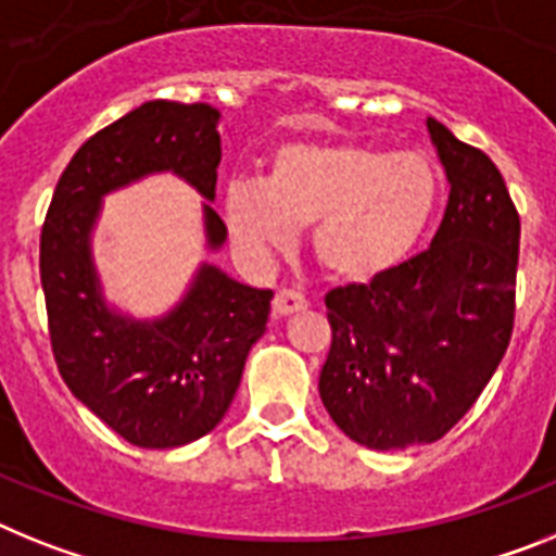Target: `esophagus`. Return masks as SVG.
I'll list each match as a JSON object with an SVG mask.
<instances>
[{"instance_id":"1","label":"esophagus","mask_w":556,"mask_h":556,"mask_svg":"<svg viewBox=\"0 0 556 556\" xmlns=\"http://www.w3.org/2000/svg\"><path fill=\"white\" fill-rule=\"evenodd\" d=\"M306 309V298L295 289H278L273 298V317H289Z\"/></svg>"}]
</instances>
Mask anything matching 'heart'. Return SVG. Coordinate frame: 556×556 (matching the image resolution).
<instances>
[{
  "mask_svg": "<svg viewBox=\"0 0 556 556\" xmlns=\"http://www.w3.org/2000/svg\"><path fill=\"white\" fill-rule=\"evenodd\" d=\"M439 205V177L421 154L363 142H289L264 179H236L225 222L236 244L264 255L287 250L312 225V253L337 283H368L396 269Z\"/></svg>",
  "mask_w": 556,
  "mask_h": 556,
  "instance_id": "heart-1",
  "label": "heart"
}]
</instances>
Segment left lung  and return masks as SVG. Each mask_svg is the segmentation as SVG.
Wrapping results in <instances>:
<instances>
[{"instance_id": "obj_1", "label": "left lung", "mask_w": 556, "mask_h": 556, "mask_svg": "<svg viewBox=\"0 0 556 556\" xmlns=\"http://www.w3.org/2000/svg\"><path fill=\"white\" fill-rule=\"evenodd\" d=\"M450 182L425 253L326 295L331 349L320 400L351 441L405 450L476 405L515 326L520 216L490 156L427 117Z\"/></svg>"}]
</instances>
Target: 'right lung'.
<instances>
[{
  "instance_id": "add662e5",
  "label": "right lung",
  "mask_w": 556,
  "mask_h": 556,
  "mask_svg": "<svg viewBox=\"0 0 556 556\" xmlns=\"http://www.w3.org/2000/svg\"><path fill=\"white\" fill-rule=\"evenodd\" d=\"M219 109L149 101L89 137L61 174L41 227V289L50 343L75 400L146 450L182 447L219 425L239 391L244 359L264 334L273 289H253L199 264L182 301L140 320L106 301L92 255L103 197L170 170L216 199ZM202 202L205 247L227 227Z\"/></svg>"
}]
</instances>
